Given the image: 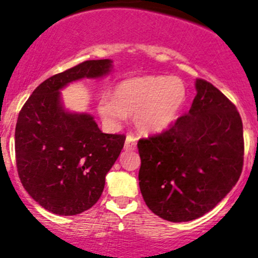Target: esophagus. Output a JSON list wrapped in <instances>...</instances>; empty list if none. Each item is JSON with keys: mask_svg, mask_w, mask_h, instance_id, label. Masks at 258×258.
<instances>
[{"mask_svg": "<svg viewBox=\"0 0 258 258\" xmlns=\"http://www.w3.org/2000/svg\"><path fill=\"white\" fill-rule=\"evenodd\" d=\"M136 137H134L132 135H127L126 143H124V150H135L136 149Z\"/></svg>", "mask_w": 258, "mask_h": 258, "instance_id": "1", "label": "esophagus"}]
</instances>
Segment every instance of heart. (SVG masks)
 <instances>
[{
	"label": "heart",
	"instance_id": "obj_1",
	"mask_svg": "<svg viewBox=\"0 0 258 258\" xmlns=\"http://www.w3.org/2000/svg\"><path fill=\"white\" fill-rule=\"evenodd\" d=\"M186 99V85L179 78L139 76L118 83L113 96L103 94L98 113L109 127H117L126 115H134L139 131L158 134L172 126Z\"/></svg>",
	"mask_w": 258,
	"mask_h": 258
}]
</instances>
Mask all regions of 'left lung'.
Wrapping results in <instances>:
<instances>
[{
    "instance_id": "1",
    "label": "left lung",
    "mask_w": 258,
    "mask_h": 258,
    "mask_svg": "<svg viewBox=\"0 0 258 258\" xmlns=\"http://www.w3.org/2000/svg\"><path fill=\"white\" fill-rule=\"evenodd\" d=\"M187 114L165 132L137 143L139 184L148 208L173 223L213 210L242 173L243 124L235 105L213 84L197 79Z\"/></svg>"
}]
</instances>
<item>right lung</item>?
Masks as SVG:
<instances>
[{
  "mask_svg": "<svg viewBox=\"0 0 258 258\" xmlns=\"http://www.w3.org/2000/svg\"><path fill=\"white\" fill-rule=\"evenodd\" d=\"M110 59L85 61L43 81L19 113L15 153L24 188L45 210L71 216L95 205L105 175L123 149L124 135L103 134L93 115L64 109L61 90L100 79Z\"/></svg>",
  "mask_w": 258,
  "mask_h": 258,
  "instance_id": "1",
  "label": "right lung"
}]
</instances>
